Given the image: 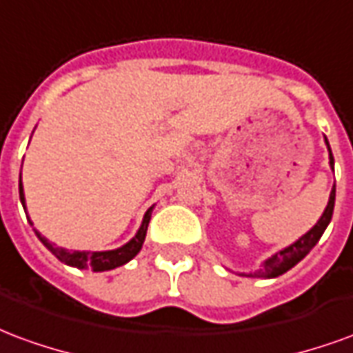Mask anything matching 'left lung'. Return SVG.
Listing matches in <instances>:
<instances>
[{"label":"left lung","mask_w":353,"mask_h":353,"mask_svg":"<svg viewBox=\"0 0 353 353\" xmlns=\"http://www.w3.org/2000/svg\"><path fill=\"white\" fill-rule=\"evenodd\" d=\"M327 147H329V141H327ZM329 164H331V168H334V159L333 153H331V147H329ZM333 210L334 185L333 191H331V196H329V202H327L325 212L319 217V221L316 223L304 236L299 238L295 244H291L289 248H285V250H281V252H278L276 255H272L270 259H266L265 263H263V268H259L257 272L242 274V276H252V278H276V276H281L283 272H288L289 268H293L299 261H303L304 257L308 255V252H310L312 248L318 244V240L321 238L323 230L327 229V225H329L331 217H333Z\"/></svg>","instance_id":"left-lung-1"}]
</instances>
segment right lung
Wrapping results in <instances>:
<instances>
[{"label":"right lung","mask_w":353,"mask_h":353,"mask_svg":"<svg viewBox=\"0 0 353 353\" xmlns=\"http://www.w3.org/2000/svg\"><path fill=\"white\" fill-rule=\"evenodd\" d=\"M19 192H20V202H22V206H26L24 204V189H22V179L19 181ZM151 212H153V208H149L145 212V217H143V223H141V227H139L138 234L132 238L128 244H124L123 248H117V250H111V252H70V250H64V248H58L52 242H49L47 238L41 236L37 230H35V234L37 238L41 240L43 245L49 250L57 259H60L62 263L70 266H75V268H90L94 272H103V270H113L117 266H123L126 265L128 261L134 259L136 255L141 250V245H143V240H145L147 234V225L151 221ZM32 225V221H30Z\"/></svg>","instance_id":"1"}]
</instances>
